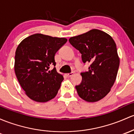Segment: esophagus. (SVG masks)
I'll list each match as a JSON object with an SVG mask.
<instances>
[{"label":"esophagus","instance_id":"obj_1","mask_svg":"<svg viewBox=\"0 0 134 134\" xmlns=\"http://www.w3.org/2000/svg\"><path fill=\"white\" fill-rule=\"evenodd\" d=\"M73 75V73H67L66 74V76L67 77H71V76H72Z\"/></svg>","mask_w":134,"mask_h":134}]
</instances>
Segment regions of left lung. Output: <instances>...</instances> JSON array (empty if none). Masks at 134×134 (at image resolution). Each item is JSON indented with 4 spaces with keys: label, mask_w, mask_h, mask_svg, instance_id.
Instances as JSON below:
<instances>
[{
    "label": "left lung",
    "mask_w": 134,
    "mask_h": 134,
    "mask_svg": "<svg viewBox=\"0 0 134 134\" xmlns=\"http://www.w3.org/2000/svg\"><path fill=\"white\" fill-rule=\"evenodd\" d=\"M82 54L84 63H91L89 71L80 73L82 82L76 86L79 96L88 102L102 100L110 92L119 66L116 43L107 33L94 29L69 39Z\"/></svg>",
    "instance_id": "left-lung-1"
}]
</instances>
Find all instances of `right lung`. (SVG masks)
<instances>
[{"label":"right lung","instance_id":"1","mask_svg":"<svg viewBox=\"0 0 134 134\" xmlns=\"http://www.w3.org/2000/svg\"><path fill=\"white\" fill-rule=\"evenodd\" d=\"M67 39L34 34L21 41L15 52V71L21 87L29 98L47 102L57 94L63 76L55 67V55Z\"/></svg>","mask_w":134,"mask_h":134}]
</instances>
